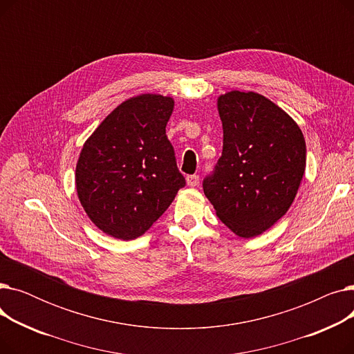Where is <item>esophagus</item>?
<instances>
[{"label": "esophagus", "mask_w": 354, "mask_h": 354, "mask_svg": "<svg viewBox=\"0 0 354 354\" xmlns=\"http://www.w3.org/2000/svg\"><path fill=\"white\" fill-rule=\"evenodd\" d=\"M198 183H199V176H198V175H189V176H187V185H188V187L194 188V187H196Z\"/></svg>", "instance_id": "1"}]
</instances>
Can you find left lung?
Wrapping results in <instances>:
<instances>
[{"label":"left lung","mask_w":354,"mask_h":354,"mask_svg":"<svg viewBox=\"0 0 354 354\" xmlns=\"http://www.w3.org/2000/svg\"><path fill=\"white\" fill-rule=\"evenodd\" d=\"M216 104L224 147L203 192L235 235L252 238L290 209L306 171V140L287 111L259 93L231 90Z\"/></svg>","instance_id":"1"}]
</instances>
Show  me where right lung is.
Masks as SVG:
<instances>
[{"instance_id": "obj_1", "label": "right lung", "mask_w": 354, "mask_h": 354, "mask_svg": "<svg viewBox=\"0 0 354 354\" xmlns=\"http://www.w3.org/2000/svg\"><path fill=\"white\" fill-rule=\"evenodd\" d=\"M171 96L145 93L120 103L84 142L76 165L77 196L106 235H143L169 208L185 178L166 136Z\"/></svg>"}]
</instances>
